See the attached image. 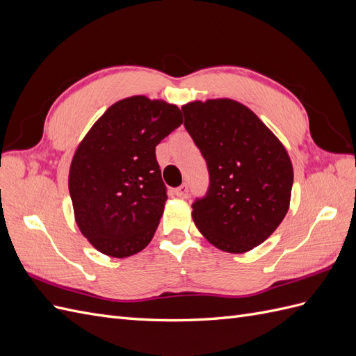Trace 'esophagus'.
Instances as JSON below:
<instances>
[{"label":"esophagus","mask_w":356,"mask_h":356,"mask_svg":"<svg viewBox=\"0 0 356 356\" xmlns=\"http://www.w3.org/2000/svg\"><path fill=\"white\" fill-rule=\"evenodd\" d=\"M174 193H175L177 197L184 199V197H187V195H188V187H187L186 184H182V186H179L178 188H175Z\"/></svg>","instance_id":"34e87169"}]
</instances>
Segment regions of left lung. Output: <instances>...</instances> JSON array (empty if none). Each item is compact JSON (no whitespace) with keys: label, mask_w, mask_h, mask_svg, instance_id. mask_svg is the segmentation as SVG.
<instances>
[{"label":"left lung","mask_w":356,"mask_h":356,"mask_svg":"<svg viewBox=\"0 0 356 356\" xmlns=\"http://www.w3.org/2000/svg\"><path fill=\"white\" fill-rule=\"evenodd\" d=\"M181 110L209 172L207 195L193 203L196 227L221 251H250L288 212L294 172L286 149L236 101H196Z\"/></svg>","instance_id":"1"}]
</instances>
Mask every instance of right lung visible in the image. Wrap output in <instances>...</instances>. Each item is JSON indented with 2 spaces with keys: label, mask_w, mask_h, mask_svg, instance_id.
<instances>
[{
  "label": "right lung",
  "mask_w": 356,
  "mask_h": 356,
  "mask_svg": "<svg viewBox=\"0 0 356 356\" xmlns=\"http://www.w3.org/2000/svg\"><path fill=\"white\" fill-rule=\"evenodd\" d=\"M181 123L177 105L132 96L80 143L68 187L79 229L99 252L124 258L152 242L168 199L156 147Z\"/></svg>",
  "instance_id": "1"
}]
</instances>
